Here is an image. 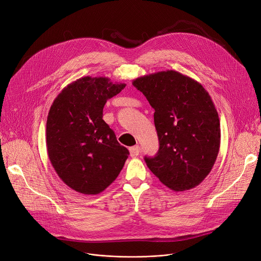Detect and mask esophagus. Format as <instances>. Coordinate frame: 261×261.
<instances>
[{
	"label": "esophagus",
	"instance_id": "esophagus-1",
	"mask_svg": "<svg viewBox=\"0 0 261 261\" xmlns=\"http://www.w3.org/2000/svg\"><path fill=\"white\" fill-rule=\"evenodd\" d=\"M129 151H130V155H131V157H137L138 156V154H139V152H140V146L139 145H134V146H131L130 148H129Z\"/></svg>",
	"mask_w": 261,
	"mask_h": 261
}]
</instances>
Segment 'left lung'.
<instances>
[{
  "mask_svg": "<svg viewBox=\"0 0 261 261\" xmlns=\"http://www.w3.org/2000/svg\"><path fill=\"white\" fill-rule=\"evenodd\" d=\"M155 109L159 151L145 163L173 191L195 188L217 159L221 130L214 102L204 88L189 76L166 70L133 81Z\"/></svg>",
  "mask_w": 261,
  "mask_h": 261,
  "instance_id": "obj_1",
  "label": "left lung"
}]
</instances>
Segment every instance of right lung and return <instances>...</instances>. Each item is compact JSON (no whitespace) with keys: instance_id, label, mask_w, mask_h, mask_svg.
<instances>
[{"instance_id":"add662e5","label":"right lung","mask_w":261,"mask_h":261,"mask_svg":"<svg viewBox=\"0 0 261 261\" xmlns=\"http://www.w3.org/2000/svg\"><path fill=\"white\" fill-rule=\"evenodd\" d=\"M125 84L85 76L55 99L46 122L48 158L60 178L74 191L96 195L121 172L129 151L103 121L106 101Z\"/></svg>"}]
</instances>
